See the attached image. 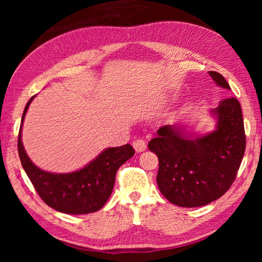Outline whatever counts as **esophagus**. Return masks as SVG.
Wrapping results in <instances>:
<instances>
[{
	"instance_id": "34e87169",
	"label": "esophagus",
	"mask_w": 262,
	"mask_h": 262,
	"mask_svg": "<svg viewBox=\"0 0 262 262\" xmlns=\"http://www.w3.org/2000/svg\"><path fill=\"white\" fill-rule=\"evenodd\" d=\"M133 147H134V149L136 150V152H142L147 149V143H145L144 140L137 139L133 142Z\"/></svg>"
}]
</instances>
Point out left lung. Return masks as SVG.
Masks as SVG:
<instances>
[{
    "mask_svg": "<svg viewBox=\"0 0 262 262\" xmlns=\"http://www.w3.org/2000/svg\"><path fill=\"white\" fill-rule=\"evenodd\" d=\"M217 85L230 90L221 74L209 72ZM216 130L190 139L179 127L163 126L148 143L158 156L157 185L168 201L180 207H201L220 199L236 179L246 148L242 107L231 97L211 111Z\"/></svg>",
    "mask_w": 262,
    "mask_h": 262,
    "instance_id": "obj_1",
    "label": "left lung"
}]
</instances>
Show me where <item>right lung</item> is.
I'll return each instance as SVG.
<instances>
[{"mask_svg": "<svg viewBox=\"0 0 262 262\" xmlns=\"http://www.w3.org/2000/svg\"><path fill=\"white\" fill-rule=\"evenodd\" d=\"M33 98L31 97L25 106L17 142L21 165L33 187L47 206L60 212L81 215L99 210L112 194L118 168L134 156L135 150L130 144L108 148L85 167L72 173L40 170L31 162L21 142V126Z\"/></svg>", "mask_w": 262, "mask_h": 262, "instance_id": "1", "label": "right lung"}]
</instances>
